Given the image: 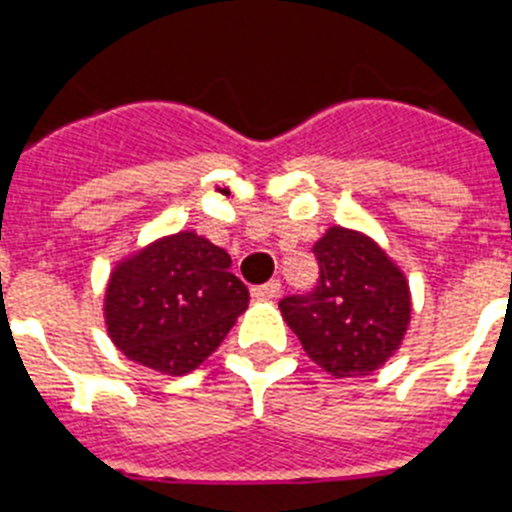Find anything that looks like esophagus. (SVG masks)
<instances>
[{
    "mask_svg": "<svg viewBox=\"0 0 512 512\" xmlns=\"http://www.w3.org/2000/svg\"><path fill=\"white\" fill-rule=\"evenodd\" d=\"M278 296H280V280H270V283L252 288V298H257V301H275Z\"/></svg>",
    "mask_w": 512,
    "mask_h": 512,
    "instance_id": "1",
    "label": "esophagus"
}]
</instances>
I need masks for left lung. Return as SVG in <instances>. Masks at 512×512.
Returning <instances> with one entry per match:
<instances>
[{
  "label": "left lung",
  "instance_id": "8db88e82",
  "mask_svg": "<svg viewBox=\"0 0 512 512\" xmlns=\"http://www.w3.org/2000/svg\"><path fill=\"white\" fill-rule=\"evenodd\" d=\"M319 285L288 296L280 313L311 362L331 377L372 375L403 344L411 324V288L375 239L329 227L313 245Z\"/></svg>",
  "mask_w": 512,
  "mask_h": 512
}]
</instances>
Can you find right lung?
Segmentation results:
<instances>
[{
    "label": "right lung",
    "instance_id": "add662e5",
    "mask_svg": "<svg viewBox=\"0 0 512 512\" xmlns=\"http://www.w3.org/2000/svg\"><path fill=\"white\" fill-rule=\"evenodd\" d=\"M229 267L232 257L193 229L119 260L104 293L114 347L163 375L196 370L250 303V290Z\"/></svg>",
    "mask_w": 512,
    "mask_h": 512
}]
</instances>
